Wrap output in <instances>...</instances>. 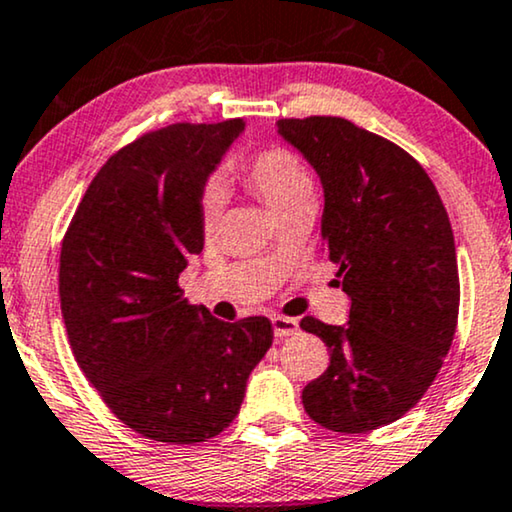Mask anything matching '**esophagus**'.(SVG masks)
<instances>
[{
  "label": "esophagus",
  "mask_w": 512,
  "mask_h": 512,
  "mask_svg": "<svg viewBox=\"0 0 512 512\" xmlns=\"http://www.w3.org/2000/svg\"><path fill=\"white\" fill-rule=\"evenodd\" d=\"M271 325H274V335L276 337H290V335H295V332H299L297 318L274 316V318H271Z\"/></svg>",
  "instance_id": "1"
}]
</instances>
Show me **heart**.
I'll use <instances>...</instances> for the list:
<instances>
[{"label": "heart", "instance_id": "b5f03b06", "mask_svg": "<svg viewBox=\"0 0 512 512\" xmlns=\"http://www.w3.org/2000/svg\"><path fill=\"white\" fill-rule=\"evenodd\" d=\"M238 177L255 192L281 220L292 210L313 203V177L297 154L285 147H267L238 166ZM222 217V196L208 189L201 199V224L215 231Z\"/></svg>", "mask_w": 512, "mask_h": 512}]
</instances>
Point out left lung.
I'll list each match as a JSON object with an SVG mask.
<instances>
[{
	"instance_id": "8db88e82",
	"label": "left lung",
	"mask_w": 512,
	"mask_h": 512,
	"mask_svg": "<svg viewBox=\"0 0 512 512\" xmlns=\"http://www.w3.org/2000/svg\"><path fill=\"white\" fill-rule=\"evenodd\" d=\"M278 133L320 177L323 250L351 297L349 323H299L330 351L304 386V410L327 431H374L424 398L452 346V224L426 170L391 140L342 117L281 119Z\"/></svg>"
}]
</instances>
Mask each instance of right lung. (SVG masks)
<instances>
[{"mask_svg": "<svg viewBox=\"0 0 512 512\" xmlns=\"http://www.w3.org/2000/svg\"><path fill=\"white\" fill-rule=\"evenodd\" d=\"M243 119L145 133L98 170L60 248V309L74 358L135 433L194 445L241 410L274 342L264 316H210L177 285L203 250L201 196Z\"/></svg>", "mask_w": 512, "mask_h": 512, "instance_id": "1", "label": "right lung"}]
</instances>
